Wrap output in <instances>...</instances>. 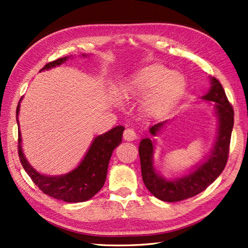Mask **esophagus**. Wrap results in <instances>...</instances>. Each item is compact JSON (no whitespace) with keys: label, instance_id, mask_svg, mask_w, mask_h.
Segmentation results:
<instances>
[{"label":"esophagus","instance_id":"34e87169","mask_svg":"<svg viewBox=\"0 0 248 248\" xmlns=\"http://www.w3.org/2000/svg\"><path fill=\"white\" fill-rule=\"evenodd\" d=\"M136 138H138V134H136L135 130L132 128H127L124 131V140H134Z\"/></svg>","mask_w":248,"mask_h":248}]
</instances>
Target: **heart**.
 <instances>
[{"label": "heart", "mask_w": 248, "mask_h": 248, "mask_svg": "<svg viewBox=\"0 0 248 248\" xmlns=\"http://www.w3.org/2000/svg\"><path fill=\"white\" fill-rule=\"evenodd\" d=\"M186 87L181 73L170 71L161 64L144 68L125 84L124 93L129 97H140L150 114H162L170 109Z\"/></svg>", "instance_id": "b5f03b06"}]
</instances>
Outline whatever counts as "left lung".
I'll use <instances>...</instances> for the list:
<instances>
[{"label": "left lung", "mask_w": 248, "mask_h": 248, "mask_svg": "<svg viewBox=\"0 0 248 248\" xmlns=\"http://www.w3.org/2000/svg\"><path fill=\"white\" fill-rule=\"evenodd\" d=\"M211 89L205 94L203 99L217 102V114L218 116L219 128L217 140L210 155L209 159L203 164L199 165L196 170L188 176L180 178L179 180L167 181L160 178L155 171L152 165V155H154V145L149 139H144L140 144V159L141 177L146 187L150 193L163 202H175L180 200L193 197L195 195L204 191L215 179H217L227 164L231 132L233 128V108L226 96L222 84L217 78H211ZM165 121L152 125L150 133L155 135Z\"/></svg>", "instance_id": "left-lung-1"}]
</instances>
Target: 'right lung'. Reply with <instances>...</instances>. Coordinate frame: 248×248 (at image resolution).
<instances>
[{"mask_svg": "<svg viewBox=\"0 0 248 248\" xmlns=\"http://www.w3.org/2000/svg\"><path fill=\"white\" fill-rule=\"evenodd\" d=\"M68 57L55 60L46 64L41 70L50 69L52 67L59 66L67 61ZM40 70V71H41ZM20 101L17 107V123L19 114ZM123 125L113 128L108 132L97 136L93 140L88 152L84 157L81 164L75 170L61 177H48L40 175L31 167L25 160L23 152L21 150L20 131L18 132V155L19 160L24 170L28 172L39 189L46 195L62 200L65 202H82L91 199L100 189L102 188L107 178V171L110 155L113 150L121 143Z\"/></svg>", "mask_w": 248, "mask_h": 248, "instance_id": "1", "label": "right lung"}]
</instances>
